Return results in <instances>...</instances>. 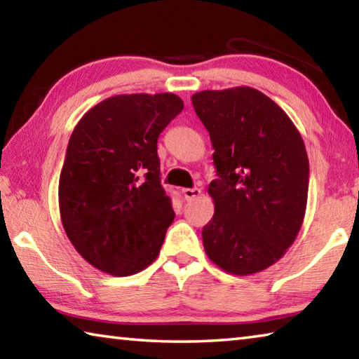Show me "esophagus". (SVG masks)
I'll return each instance as SVG.
<instances>
[{
	"label": "esophagus",
	"mask_w": 359,
	"mask_h": 359,
	"mask_svg": "<svg viewBox=\"0 0 359 359\" xmlns=\"http://www.w3.org/2000/svg\"><path fill=\"white\" fill-rule=\"evenodd\" d=\"M182 194H184V198H185V201H191V199H194V198H198L199 194H201V190H199V188H184V190H182Z\"/></svg>",
	"instance_id": "obj_1"
}]
</instances>
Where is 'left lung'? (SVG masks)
I'll return each instance as SVG.
<instances>
[{
  "mask_svg": "<svg viewBox=\"0 0 359 359\" xmlns=\"http://www.w3.org/2000/svg\"><path fill=\"white\" fill-rule=\"evenodd\" d=\"M191 102L215 150V212L203 228L204 250L229 274H255L280 259L301 229L306 145L283 109L255 88L205 90Z\"/></svg>",
  "mask_w": 359,
  "mask_h": 359,
  "instance_id": "left-lung-1",
  "label": "left lung"
}]
</instances>
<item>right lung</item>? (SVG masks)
<instances>
[{"label":"right lung","instance_id":"1","mask_svg":"<svg viewBox=\"0 0 359 359\" xmlns=\"http://www.w3.org/2000/svg\"><path fill=\"white\" fill-rule=\"evenodd\" d=\"M184 109L172 93L117 95L79 120L58 182L62 223L96 269L126 277L160 253L174 222L156 142Z\"/></svg>","mask_w":359,"mask_h":359}]
</instances>
